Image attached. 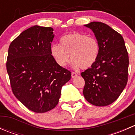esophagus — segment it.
Listing matches in <instances>:
<instances>
[{
	"label": "esophagus",
	"instance_id": "1",
	"mask_svg": "<svg viewBox=\"0 0 135 135\" xmlns=\"http://www.w3.org/2000/svg\"><path fill=\"white\" fill-rule=\"evenodd\" d=\"M77 76H78V74H76V73H74V72H72L71 76H72V78H74L76 77Z\"/></svg>",
	"mask_w": 135,
	"mask_h": 135
}]
</instances>
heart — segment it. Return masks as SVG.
<instances>
[{
	"label": "heart",
	"instance_id": "heart-1",
	"mask_svg": "<svg viewBox=\"0 0 135 135\" xmlns=\"http://www.w3.org/2000/svg\"><path fill=\"white\" fill-rule=\"evenodd\" d=\"M50 52L60 66H66L70 57L74 68L80 66L81 69H87L97 59L99 44L93 36L74 32L62 36L60 39L59 45H52Z\"/></svg>",
	"mask_w": 135,
	"mask_h": 135
}]
</instances>
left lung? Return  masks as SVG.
I'll return each instance as SVG.
<instances>
[{
	"mask_svg": "<svg viewBox=\"0 0 135 135\" xmlns=\"http://www.w3.org/2000/svg\"><path fill=\"white\" fill-rule=\"evenodd\" d=\"M93 31L99 44L97 59L81 73L85 80L83 94L93 105L104 107L114 103L126 88L129 56L123 37L105 23L85 25Z\"/></svg>",
	"mask_w": 135,
	"mask_h": 135,
	"instance_id": "obj_1",
	"label": "left lung"
}]
</instances>
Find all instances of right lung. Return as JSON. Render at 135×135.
<instances>
[{"instance_id": "add662e5", "label": "right lung", "mask_w": 135, "mask_h": 135, "mask_svg": "<svg viewBox=\"0 0 135 135\" xmlns=\"http://www.w3.org/2000/svg\"><path fill=\"white\" fill-rule=\"evenodd\" d=\"M51 27L35 25L11 42L6 69L12 92L28 109L44 113L58 104L61 88L71 72L60 66L51 56L54 38Z\"/></svg>"}]
</instances>
